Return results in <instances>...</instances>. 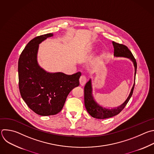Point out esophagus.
<instances>
[{"instance_id":"obj_1","label":"esophagus","mask_w":154,"mask_h":154,"mask_svg":"<svg viewBox=\"0 0 154 154\" xmlns=\"http://www.w3.org/2000/svg\"><path fill=\"white\" fill-rule=\"evenodd\" d=\"M86 77L85 76V75H82L80 77V79H79V82H80V84L82 85V86H83L86 82Z\"/></svg>"}]
</instances>
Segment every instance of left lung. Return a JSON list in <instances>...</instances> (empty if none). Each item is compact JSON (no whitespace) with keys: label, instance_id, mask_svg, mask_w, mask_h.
<instances>
[{"label":"left lung","instance_id":"obj_1","mask_svg":"<svg viewBox=\"0 0 154 154\" xmlns=\"http://www.w3.org/2000/svg\"><path fill=\"white\" fill-rule=\"evenodd\" d=\"M112 44L114 48V56L115 57H126L129 59L133 62L134 66L135 67V74H136L137 65L135 59L134 58V56L131 52V51L128 49V48L126 46L123 44H120L115 42H112ZM134 86H135V82L128 98L126 100V101L122 105L113 109H108L100 105L94 100L92 95L91 79H90L86 83L85 86L84 88L85 105L88 112L92 117L98 119H108L119 114L125 108V107L128 103L129 100H130L132 95Z\"/></svg>","mask_w":154,"mask_h":154}]
</instances>
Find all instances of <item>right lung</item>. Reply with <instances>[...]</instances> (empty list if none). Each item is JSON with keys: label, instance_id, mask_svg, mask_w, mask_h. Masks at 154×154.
<instances>
[{"label": "right lung", "instance_id": "add662e5", "mask_svg": "<svg viewBox=\"0 0 154 154\" xmlns=\"http://www.w3.org/2000/svg\"><path fill=\"white\" fill-rule=\"evenodd\" d=\"M53 33L32 39L22 52L18 62L19 88L28 106L42 116L56 115L62 109L69 93L79 85L81 73L72 75L49 72L37 62L39 44Z\"/></svg>", "mask_w": 154, "mask_h": 154}]
</instances>
